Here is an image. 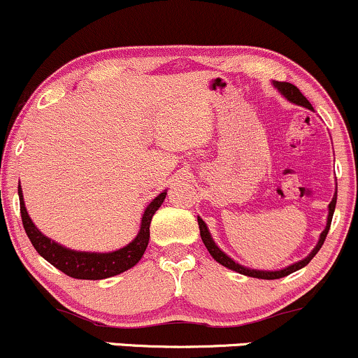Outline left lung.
<instances>
[{
    "mask_svg": "<svg viewBox=\"0 0 358 358\" xmlns=\"http://www.w3.org/2000/svg\"><path fill=\"white\" fill-rule=\"evenodd\" d=\"M273 85L278 88V92L281 95L285 96V99L289 100L292 103H296V105H301V107L305 108H310V110H313L312 103L306 100V96L301 94L298 88L293 85V83H288V82H273ZM335 204H337V189H335V196L334 199H331V203L329 204V217H327V226L325 229L322 231L320 234V239H318L317 246L313 248V251L306 256L305 259H300V262L289 264V266L283 268V270H278V271H263V270H251V268H246L243 266V264H239L234 262V259H231L228 255L224 253V251H221L220 248H217L216 243H214V239L211 238V233H209L208 226H206V222L201 220L199 216H197V224H199V231H201V239H203L204 246L208 248L209 255L213 256L214 259H216L217 263L222 264V266L229 268V270L236 271V273H241V275H246V276H253V278H259V280H278V278H283V276L289 275V273L296 271V270H301V268L306 266L313 259V256L320 251V248L323 245V241H325L327 234H329V229H330V224H331V217H334V211H335Z\"/></svg>",
    "mask_w": 358,
    "mask_h": 358,
    "instance_id": "obj_1",
    "label": "left lung"
}]
</instances>
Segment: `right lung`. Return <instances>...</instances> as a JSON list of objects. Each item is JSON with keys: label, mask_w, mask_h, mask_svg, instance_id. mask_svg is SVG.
<instances>
[{"label": "right lung", "mask_w": 358, "mask_h": 358, "mask_svg": "<svg viewBox=\"0 0 358 358\" xmlns=\"http://www.w3.org/2000/svg\"><path fill=\"white\" fill-rule=\"evenodd\" d=\"M167 191H164L155 199L150 201L147 206L144 214H142L141 229H138L137 236L129 243L127 246L120 248V250L112 251V253H90V251H75L69 248L58 245L53 239L46 238L40 229L33 224L29 220L27 208H24L23 192L21 186H18L20 196V211L21 221H23V228L27 231L29 241L38 255L43 258L55 268L65 273L77 280H103L110 278V276L120 275V273L127 271L129 268L136 266L141 262L142 255H144L147 245H149L150 238V221L152 216L161 208V204L166 199Z\"/></svg>", "instance_id": "right-lung-1"}]
</instances>
